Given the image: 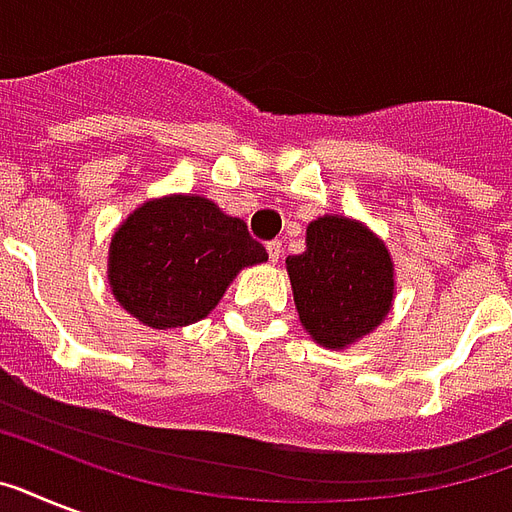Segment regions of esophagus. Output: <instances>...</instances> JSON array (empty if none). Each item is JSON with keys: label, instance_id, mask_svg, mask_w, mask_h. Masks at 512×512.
<instances>
[{"label": "esophagus", "instance_id": "34e87169", "mask_svg": "<svg viewBox=\"0 0 512 512\" xmlns=\"http://www.w3.org/2000/svg\"><path fill=\"white\" fill-rule=\"evenodd\" d=\"M268 257H271V263L276 265L281 260V241H271V244H268Z\"/></svg>", "mask_w": 512, "mask_h": 512}]
</instances>
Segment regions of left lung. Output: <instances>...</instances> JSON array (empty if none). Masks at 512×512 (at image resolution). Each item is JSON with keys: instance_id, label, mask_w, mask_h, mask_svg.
I'll use <instances>...</instances> for the list:
<instances>
[{"instance_id": "obj_1", "label": "left lung", "mask_w": 512, "mask_h": 512, "mask_svg": "<svg viewBox=\"0 0 512 512\" xmlns=\"http://www.w3.org/2000/svg\"><path fill=\"white\" fill-rule=\"evenodd\" d=\"M300 324L321 348L342 350L380 327L396 297L385 241L361 220L321 215L305 228V252L287 257Z\"/></svg>"}]
</instances>
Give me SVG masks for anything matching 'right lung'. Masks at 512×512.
I'll return each mask as SVG.
<instances>
[{
    "label": "right lung",
    "instance_id": "obj_1",
    "mask_svg": "<svg viewBox=\"0 0 512 512\" xmlns=\"http://www.w3.org/2000/svg\"><path fill=\"white\" fill-rule=\"evenodd\" d=\"M268 260L247 223L196 193L143 201L108 244L116 303L151 329L188 327L212 313L236 273Z\"/></svg>",
    "mask_w": 512,
    "mask_h": 512
}]
</instances>
